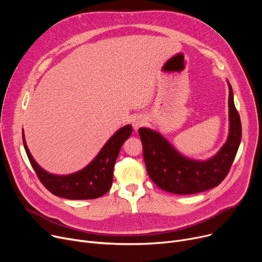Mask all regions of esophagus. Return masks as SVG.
<instances>
[{"instance_id": "esophagus-1", "label": "esophagus", "mask_w": 262, "mask_h": 262, "mask_svg": "<svg viewBox=\"0 0 262 262\" xmlns=\"http://www.w3.org/2000/svg\"><path fill=\"white\" fill-rule=\"evenodd\" d=\"M145 122H146V120L143 118V117H136L134 120H133V126H134V128L135 129H138L139 127H141V126H143L144 124H145Z\"/></svg>"}]
</instances>
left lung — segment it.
I'll return each instance as SVG.
<instances>
[{
    "label": "left lung",
    "instance_id": "left-lung-1",
    "mask_svg": "<svg viewBox=\"0 0 262 262\" xmlns=\"http://www.w3.org/2000/svg\"><path fill=\"white\" fill-rule=\"evenodd\" d=\"M228 87L229 135L219 153L208 160L186 158L157 132L139 128L147 174L160 189L175 194H194L216 187L227 176L242 136L241 120L229 82Z\"/></svg>",
    "mask_w": 262,
    "mask_h": 262
}]
</instances>
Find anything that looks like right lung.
I'll use <instances>...</instances> for the list:
<instances>
[{
	"label": "right lung",
	"mask_w": 262,
	"mask_h": 262,
	"mask_svg": "<svg viewBox=\"0 0 262 262\" xmlns=\"http://www.w3.org/2000/svg\"><path fill=\"white\" fill-rule=\"evenodd\" d=\"M133 128L126 125L110 138L89 164L82 170L69 175H54L39 167L34 160L23 136V144L39 181L54 195L68 200H93L106 194L112 188L114 167L122 144L132 135Z\"/></svg>",
	"instance_id": "add662e5"
}]
</instances>
